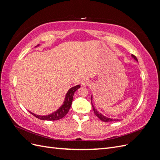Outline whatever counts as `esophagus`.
Returning a JSON list of instances; mask_svg holds the SVG:
<instances>
[{
	"mask_svg": "<svg viewBox=\"0 0 160 160\" xmlns=\"http://www.w3.org/2000/svg\"><path fill=\"white\" fill-rule=\"evenodd\" d=\"M81 84H82V85H83V86H88V85H89L91 84V82L88 79H84L82 80Z\"/></svg>",
	"mask_w": 160,
	"mask_h": 160,
	"instance_id": "1",
	"label": "esophagus"
}]
</instances>
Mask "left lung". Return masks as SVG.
<instances>
[{
	"label": "left lung",
	"instance_id": "obj_1",
	"mask_svg": "<svg viewBox=\"0 0 160 160\" xmlns=\"http://www.w3.org/2000/svg\"><path fill=\"white\" fill-rule=\"evenodd\" d=\"M132 58H133V59H134L135 61L138 62V59L136 58V57L134 56L133 55H132ZM91 103H92V100H93V95H91ZM92 106H93V111H94L95 115L97 116V117L99 118L101 121H103V122H115V121H119V119H112V118H109L106 117V116H105V115H102L101 113H100L98 112V110H97V109L94 108V106H93V103H92Z\"/></svg>",
	"mask_w": 160,
	"mask_h": 160
}]
</instances>
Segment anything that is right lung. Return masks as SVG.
<instances>
[{"label":"right lung","instance_id":"add662e5","mask_svg":"<svg viewBox=\"0 0 160 160\" xmlns=\"http://www.w3.org/2000/svg\"><path fill=\"white\" fill-rule=\"evenodd\" d=\"M38 46H39V45H38L37 47ZM35 47H37V46ZM80 87H81L80 85H77L76 86L72 87V88L69 89V91H67V93L65 95V98L63 103H62V105L61 106V107L57 111H55V112H53L49 115H42V116L36 115L35 113L31 112V111H29V112L37 118L41 120L55 121V120H59L62 119V118L65 117L67 113L69 112L71 105L72 104V98H73L74 93L79 88H80Z\"/></svg>","mask_w":160,"mask_h":160}]
</instances>
